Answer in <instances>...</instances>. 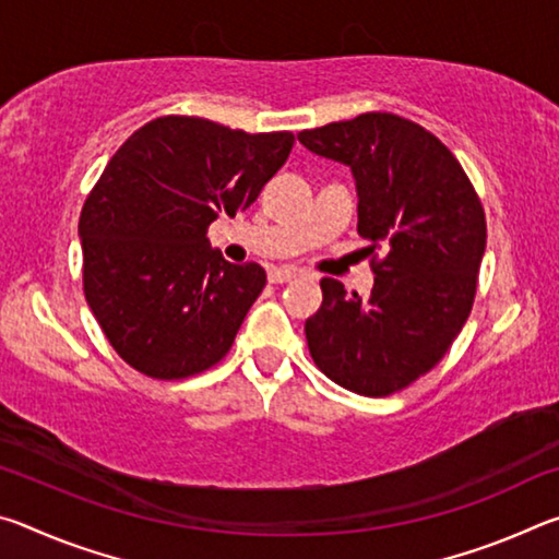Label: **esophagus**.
I'll use <instances>...</instances> for the list:
<instances>
[{
    "label": "esophagus",
    "instance_id": "34e87169",
    "mask_svg": "<svg viewBox=\"0 0 559 559\" xmlns=\"http://www.w3.org/2000/svg\"><path fill=\"white\" fill-rule=\"evenodd\" d=\"M296 276H298L296 269H273V271H269L271 283H290Z\"/></svg>",
    "mask_w": 559,
    "mask_h": 559
}]
</instances>
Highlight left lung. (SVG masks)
<instances>
[{"label":"left lung","mask_w":559,"mask_h":559,"mask_svg":"<svg viewBox=\"0 0 559 559\" xmlns=\"http://www.w3.org/2000/svg\"><path fill=\"white\" fill-rule=\"evenodd\" d=\"M310 153L353 169L357 234L370 239L374 288L347 296L323 278L306 320L318 370L365 396H390L441 362L471 316L486 251V214L468 175L427 128L394 112L302 130Z\"/></svg>","instance_id":"left-lung-1"}]
</instances>
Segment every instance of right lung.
<instances>
[{
  "instance_id": "1",
  "label": "right lung",
  "mask_w": 559,
  "mask_h": 559,
  "mask_svg": "<svg viewBox=\"0 0 559 559\" xmlns=\"http://www.w3.org/2000/svg\"><path fill=\"white\" fill-rule=\"evenodd\" d=\"M293 132H243L163 116L118 147L81 210L83 293L112 349L140 374L185 380L229 353L266 286L206 239L249 210L286 163Z\"/></svg>"
}]
</instances>
